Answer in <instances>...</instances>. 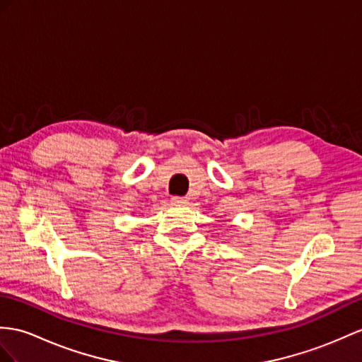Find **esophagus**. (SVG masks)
I'll return each mask as SVG.
<instances>
[{"instance_id":"obj_1","label":"esophagus","mask_w":362,"mask_h":362,"mask_svg":"<svg viewBox=\"0 0 362 362\" xmlns=\"http://www.w3.org/2000/svg\"><path fill=\"white\" fill-rule=\"evenodd\" d=\"M172 204H175V206H186V204H189V199L187 198H182V197H173L172 198Z\"/></svg>"}]
</instances>
